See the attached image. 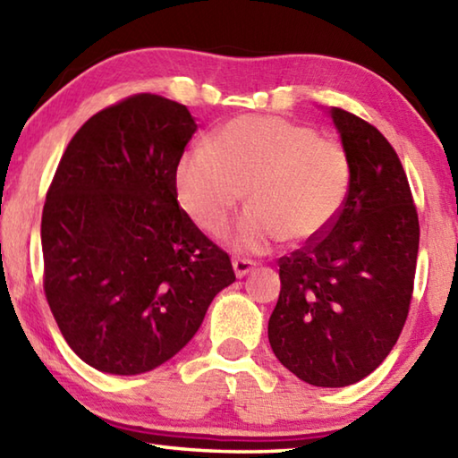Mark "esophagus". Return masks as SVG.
I'll list each match as a JSON object with an SVG mask.
<instances>
[{
    "mask_svg": "<svg viewBox=\"0 0 458 458\" xmlns=\"http://www.w3.org/2000/svg\"><path fill=\"white\" fill-rule=\"evenodd\" d=\"M254 267H257V262H252L248 259H234V260H232V268H234V275L238 278L246 276L248 273H250V270H254Z\"/></svg>",
    "mask_w": 458,
    "mask_h": 458,
    "instance_id": "obj_1",
    "label": "esophagus"
}]
</instances>
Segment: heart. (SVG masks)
<instances>
[{
    "mask_svg": "<svg viewBox=\"0 0 458 458\" xmlns=\"http://www.w3.org/2000/svg\"><path fill=\"white\" fill-rule=\"evenodd\" d=\"M174 180L183 212L210 234L226 228L246 191L250 208L228 240L265 252L283 238L297 246L321 236L345 204L352 165L344 147L303 123L246 114L185 151Z\"/></svg>",
    "mask_w": 458,
    "mask_h": 458,
    "instance_id": "b5f03b06",
    "label": "heart"
}]
</instances>
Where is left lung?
Returning <instances> with one entry per match:
<instances>
[{"instance_id": "left-lung-1", "label": "left lung", "mask_w": 458, "mask_h": 458, "mask_svg": "<svg viewBox=\"0 0 458 458\" xmlns=\"http://www.w3.org/2000/svg\"><path fill=\"white\" fill-rule=\"evenodd\" d=\"M331 117L350 157L352 183L335 222L278 259L281 294L268 341L303 382L344 387L382 363L404 327L420 226L398 153L344 108Z\"/></svg>"}]
</instances>
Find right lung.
I'll use <instances>...</instances> for the list:
<instances>
[{
    "label": "right lung",
    "mask_w": 458,
    "mask_h": 458,
    "mask_svg": "<svg viewBox=\"0 0 458 458\" xmlns=\"http://www.w3.org/2000/svg\"><path fill=\"white\" fill-rule=\"evenodd\" d=\"M188 106L133 95L76 131L46 193L44 293L66 344L98 371H151L196 335L232 262L177 204Z\"/></svg>",
    "instance_id": "add662e5"
}]
</instances>
